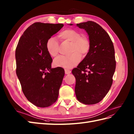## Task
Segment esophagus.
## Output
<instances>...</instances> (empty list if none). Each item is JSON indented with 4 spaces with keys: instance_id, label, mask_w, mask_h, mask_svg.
I'll return each mask as SVG.
<instances>
[{
    "instance_id": "34e87169",
    "label": "esophagus",
    "mask_w": 134,
    "mask_h": 134,
    "mask_svg": "<svg viewBox=\"0 0 134 134\" xmlns=\"http://www.w3.org/2000/svg\"><path fill=\"white\" fill-rule=\"evenodd\" d=\"M65 73L66 74H70V73H71V71L70 70H68V69H65Z\"/></svg>"
}]
</instances>
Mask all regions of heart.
Wrapping results in <instances>:
<instances>
[{"label":"heart","instance_id":"b5f03b06","mask_svg":"<svg viewBox=\"0 0 134 134\" xmlns=\"http://www.w3.org/2000/svg\"><path fill=\"white\" fill-rule=\"evenodd\" d=\"M59 37L64 40L71 42L69 56H60L53 61V65L56 67L70 69L76 66L81 61V55L85 56L89 53L91 43L89 38L85 36H81L80 32L73 29H67L61 32ZM47 52L51 56L54 57L58 54V44L56 39L51 37L47 41Z\"/></svg>","mask_w":134,"mask_h":134}]
</instances>
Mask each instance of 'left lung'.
I'll list each match as a JSON object with an SVG mask.
<instances>
[{
  "instance_id": "left-lung-1",
  "label": "left lung",
  "mask_w": 134,
  "mask_h": 134,
  "mask_svg": "<svg viewBox=\"0 0 134 134\" xmlns=\"http://www.w3.org/2000/svg\"><path fill=\"white\" fill-rule=\"evenodd\" d=\"M77 26L86 31L91 47L84 59L72 70L76 80L75 93L80 102L93 105L103 99L112 85L116 68L115 51L109 35L98 24L88 21Z\"/></svg>"
}]
</instances>
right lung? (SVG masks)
I'll list each match as a JSON object with an SVG mask.
<instances>
[{"label":"right lung","instance_id":"1","mask_svg":"<svg viewBox=\"0 0 134 134\" xmlns=\"http://www.w3.org/2000/svg\"><path fill=\"white\" fill-rule=\"evenodd\" d=\"M63 24L36 22L24 32L15 51L16 72L27 99L36 106L47 107L56 102L65 71L52 68L47 41Z\"/></svg>","mask_w":134,"mask_h":134}]
</instances>
